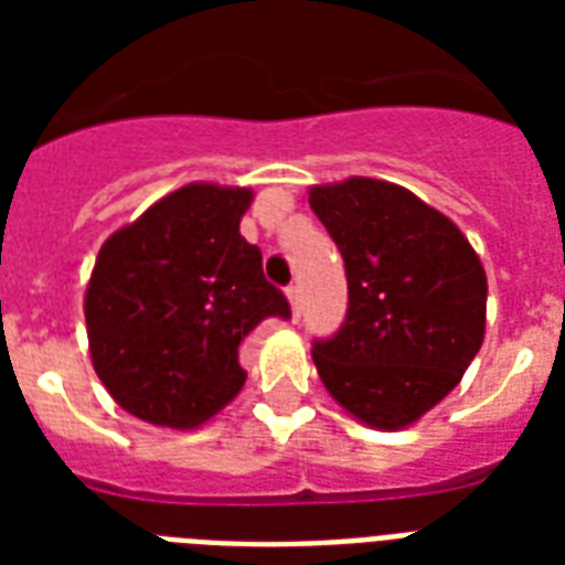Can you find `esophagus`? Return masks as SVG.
<instances>
[{
	"label": "esophagus",
	"instance_id": "34e87169",
	"mask_svg": "<svg viewBox=\"0 0 565 565\" xmlns=\"http://www.w3.org/2000/svg\"><path fill=\"white\" fill-rule=\"evenodd\" d=\"M287 301H290L292 319H299L301 317V290H299V284H292V287H287Z\"/></svg>",
	"mask_w": 565,
	"mask_h": 565
}]
</instances>
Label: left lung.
<instances>
[{"label": "left lung", "instance_id": "1", "mask_svg": "<svg viewBox=\"0 0 565 565\" xmlns=\"http://www.w3.org/2000/svg\"><path fill=\"white\" fill-rule=\"evenodd\" d=\"M308 202L349 281L343 328L313 345L319 377L366 428H411L460 384L481 349V257L446 213L390 181L313 184Z\"/></svg>", "mask_w": 565, "mask_h": 565}]
</instances>
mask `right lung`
I'll use <instances>...</instances> for the list:
<instances>
[{
  "label": "right lung",
  "mask_w": 565,
  "mask_h": 565,
  "mask_svg": "<svg viewBox=\"0 0 565 565\" xmlns=\"http://www.w3.org/2000/svg\"><path fill=\"white\" fill-rule=\"evenodd\" d=\"M255 193L193 181L146 207L99 248L84 319L110 398L158 428L213 419L246 384L237 349L266 317H290L239 234Z\"/></svg>",
  "instance_id": "right-lung-1"
}]
</instances>
